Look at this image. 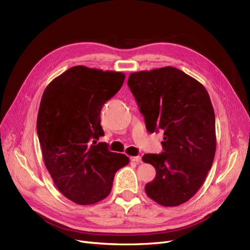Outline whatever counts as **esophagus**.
Returning <instances> with one entry per match:
<instances>
[{
	"instance_id": "esophagus-1",
	"label": "esophagus",
	"mask_w": 250,
	"mask_h": 250,
	"mask_svg": "<svg viewBox=\"0 0 250 250\" xmlns=\"http://www.w3.org/2000/svg\"><path fill=\"white\" fill-rule=\"evenodd\" d=\"M130 160L132 162H135V163H142V157L141 156H134V157H130Z\"/></svg>"
}]
</instances>
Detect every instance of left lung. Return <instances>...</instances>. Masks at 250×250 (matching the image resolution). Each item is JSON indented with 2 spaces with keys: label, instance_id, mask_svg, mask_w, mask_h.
Listing matches in <instances>:
<instances>
[{
  "label": "left lung",
  "instance_id": "left-lung-1",
  "mask_svg": "<svg viewBox=\"0 0 250 250\" xmlns=\"http://www.w3.org/2000/svg\"><path fill=\"white\" fill-rule=\"evenodd\" d=\"M128 86L148 132L164 131L163 152L146 154L156 168L146 195L163 206H178L201 188L216 148L215 116L205 87L172 66L130 74Z\"/></svg>",
  "mask_w": 250,
  "mask_h": 250
}]
</instances>
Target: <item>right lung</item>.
I'll list each match as a JSON object with an SVG mask.
<instances>
[{
  "label": "right lung",
  "mask_w": 250,
  "mask_h": 250,
  "mask_svg": "<svg viewBox=\"0 0 250 250\" xmlns=\"http://www.w3.org/2000/svg\"><path fill=\"white\" fill-rule=\"evenodd\" d=\"M125 75L77 65L55 78L43 93L37 132L44 163L61 193L80 205L102 201L115 173L129 163L108 151L101 125L104 104L122 87Z\"/></svg>",
  "instance_id": "add662e5"
}]
</instances>
